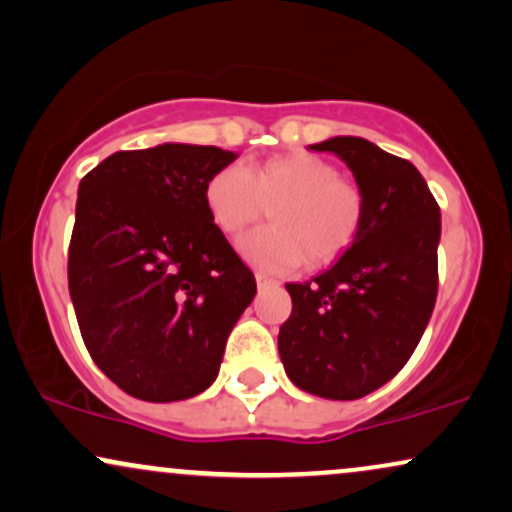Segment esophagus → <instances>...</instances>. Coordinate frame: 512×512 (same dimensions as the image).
<instances>
[{"label": "esophagus", "mask_w": 512, "mask_h": 512, "mask_svg": "<svg viewBox=\"0 0 512 512\" xmlns=\"http://www.w3.org/2000/svg\"><path fill=\"white\" fill-rule=\"evenodd\" d=\"M255 281H257V286H271V283H276L274 281V278H271V276H267V274H262V271H257V274H255Z\"/></svg>", "instance_id": "obj_1"}]
</instances>
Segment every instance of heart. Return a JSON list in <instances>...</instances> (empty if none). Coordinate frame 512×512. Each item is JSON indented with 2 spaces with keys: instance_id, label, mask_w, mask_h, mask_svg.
<instances>
[{
  "instance_id": "heart-1",
  "label": "heart",
  "mask_w": 512,
  "mask_h": 512,
  "mask_svg": "<svg viewBox=\"0 0 512 512\" xmlns=\"http://www.w3.org/2000/svg\"><path fill=\"white\" fill-rule=\"evenodd\" d=\"M205 208L226 238L243 236L271 210V226L245 238L241 255L262 269L286 271L338 260L364 226L366 198L333 163L295 151L245 170H217L205 184Z\"/></svg>"
}]
</instances>
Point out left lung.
<instances>
[{
	"label": "left lung",
	"instance_id": "8db88e82",
	"mask_svg": "<svg viewBox=\"0 0 512 512\" xmlns=\"http://www.w3.org/2000/svg\"><path fill=\"white\" fill-rule=\"evenodd\" d=\"M309 148L345 160L366 215L331 269L286 283L293 312L278 333V354L300 390L359 399L404 368L428 326L439 283V205L409 160L371 141L333 137Z\"/></svg>",
	"mask_w": 512,
	"mask_h": 512
}]
</instances>
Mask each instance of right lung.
<instances>
[{
  "instance_id": "add662e5",
  "label": "right lung",
  "mask_w": 512,
  "mask_h": 512,
  "mask_svg": "<svg viewBox=\"0 0 512 512\" xmlns=\"http://www.w3.org/2000/svg\"><path fill=\"white\" fill-rule=\"evenodd\" d=\"M236 155L163 144L118 151L80 181L68 290L84 347L122 392L196 397L257 293L205 208V184Z\"/></svg>"
}]
</instances>
